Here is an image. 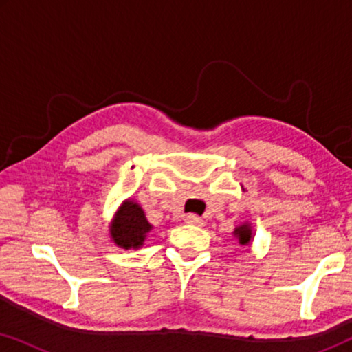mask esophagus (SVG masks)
<instances>
[{
	"instance_id": "esophagus-1",
	"label": "esophagus",
	"mask_w": 352,
	"mask_h": 352,
	"mask_svg": "<svg viewBox=\"0 0 352 352\" xmlns=\"http://www.w3.org/2000/svg\"><path fill=\"white\" fill-rule=\"evenodd\" d=\"M186 223L187 224H192V226H199V228H201V226L205 224V221L200 218V216L197 214H187L186 216Z\"/></svg>"
}]
</instances>
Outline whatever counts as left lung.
I'll use <instances>...</instances> for the list:
<instances>
[{
    "mask_svg": "<svg viewBox=\"0 0 352 352\" xmlns=\"http://www.w3.org/2000/svg\"><path fill=\"white\" fill-rule=\"evenodd\" d=\"M234 235H235V237H237L240 245H248L250 242H252V239H253L252 226H250L248 223L239 226V228H235Z\"/></svg>",
    "mask_w": 352,
    "mask_h": 352,
    "instance_id": "8db88e82",
    "label": "left lung"
}]
</instances>
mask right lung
<instances>
[{
    "instance_id": "add662e5",
    "label": "right lung",
    "mask_w": 352,
    "mask_h": 352,
    "mask_svg": "<svg viewBox=\"0 0 352 352\" xmlns=\"http://www.w3.org/2000/svg\"><path fill=\"white\" fill-rule=\"evenodd\" d=\"M152 230V224L146 218V213L136 201L128 199L120 206L110 226V237L115 245L124 250L141 248L147 234Z\"/></svg>"
}]
</instances>
